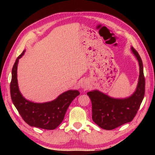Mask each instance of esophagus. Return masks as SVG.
<instances>
[{
  "label": "esophagus",
  "instance_id": "esophagus-1",
  "mask_svg": "<svg viewBox=\"0 0 155 155\" xmlns=\"http://www.w3.org/2000/svg\"><path fill=\"white\" fill-rule=\"evenodd\" d=\"M82 87L84 88H88V84L86 82H84L82 84Z\"/></svg>",
  "mask_w": 155,
  "mask_h": 155
}]
</instances>
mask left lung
I'll return each instance as SVG.
<instances>
[{"label":"left lung","mask_w":155,"mask_h":155,"mask_svg":"<svg viewBox=\"0 0 155 155\" xmlns=\"http://www.w3.org/2000/svg\"><path fill=\"white\" fill-rule=\"evenodd\" d=\"M131 51L140 66V76L135 92L124 99L112 98L97 90L88 92L92 105V120L104 129L112 130L131 122L136 116L143 100L145 78L143 65L140 54L133 47Z\"/></svg>","instance_id":"obj_1"}]
</instances>
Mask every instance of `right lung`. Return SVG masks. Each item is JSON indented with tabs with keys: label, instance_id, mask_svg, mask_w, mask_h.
Returning <instances> with one entry per match:
<instances>
[{
	"label": "right lung",
	"instance_id": "obj_1",
	"mask_svg": "<svg viewBox=\"0 0 155 155\" xmlns=\"http://www.w3.org/2000/svg\"><path fill=\"white\" fill-rule=\"evenodd\" d=\"M25 50L18 57L12 70L10 91L12 101L23 120L31 126L53 130L63 121L70 104L80 92L70 90L60 95L56 99L45 103H35L26 100L21 94L18 83L17 70L19 60Z\"/></svg>",
	"mask_w": 155,
	"mask_h": 155
}]
</instances>
